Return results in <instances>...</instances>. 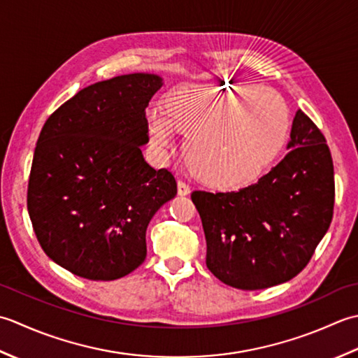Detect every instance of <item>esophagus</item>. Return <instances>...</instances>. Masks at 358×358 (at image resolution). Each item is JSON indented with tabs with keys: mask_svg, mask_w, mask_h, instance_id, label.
<instances>
[{
	"mask_svg": "<svg viewBox=\"0 0 358 358\" xmlns=\"http://www.w3.org/2000/svg\"><path fill=\"white\" fill-rule=\"evenodd\" d=\"M189 192H192V188H189L188 184H185V182H182V180L178 182V193H179V196H188Z\"/></svg>",
	"mask_w": 358,
	"mask_h": 358,
	"instance_id": "34e87169",
	"label": "esophagus"
}]
</instances>
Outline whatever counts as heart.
I'll return each mask as SVG.
<instances>
[{"mask_svg": "<svg viewBox=\"0 0 358 358\" xmlns=\"http://www.w3.org/2000/svg\"><path fill=\"white\" fill-rule=\"evenodd\" d=\"M150 141L173 147L174 128L184 129L189 170L203 184L235 189L257 179L278 156L289 133L286 100L271 87L233 83H188L174 87L165 109L148 114Z\"/></svg>", "mask_w": 358, "mask_h": 358, "instance_id": "b5f03b06", "label": "heart"}]
</instances>
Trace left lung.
I'll use <instances>...</instances> for the list:
<instances>
[{"instance_id": "1", "label": "left lung", "mask_w": 358, "mask_h": 358, "mask_svg": "<svg viewBox=\"0 0 358 358\" xmlns=\"http://www.w3.org/2000/svg\"><path fill=\"white\" fill-rule=\"evenodd\" d=\"M289 152L255 184L230 193L193 192L207 241V267L231 287L286 282L308 266L334 215L329 147L301 109Z\"/></svg>"}]
</instances>
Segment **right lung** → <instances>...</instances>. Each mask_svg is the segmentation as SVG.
<instances>
[{
  "label": "right lung",
  "instance_id": "1",
  "mask_svg": "<svg viewBox=\"0 0 358 358\" xmlns=\"http://www.w3.org/2000/svg\"><path fill=\"white\" fill-rule=\"evenodd\" d=\"M156 74L94 83L49 115L34 152L27 210L48 257L71 273L113 281L147 257V227L178 193L173 174L145 162V108Z\"/></svg>",
  "mask_w": 358,
  "mask_h": 358
}]
</instances>
